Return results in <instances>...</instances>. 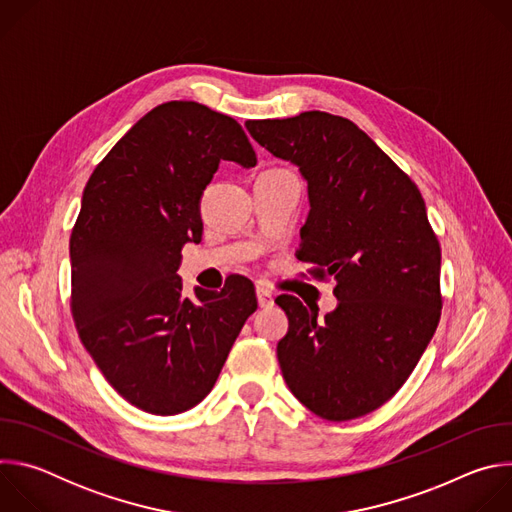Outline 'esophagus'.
<instances>
[{
	"label": "esophagus",
	"mask_w": 512,
	"mask_h": 512,
	"mask_svg": "<svg viewBox=\"0 0 512 512\" xmlns=\"http://www.w3.org/2000/svg\"><path fill=\"white\" fill-rule=\"evenodd\" d=\"M257 302H259V308H271L273 306V294L269 289H265L263 285H257Z\"/></svg>",
	"instance_id": "34e87169"
}]
</instances>
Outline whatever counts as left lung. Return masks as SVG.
I'll return each instance as SVG.
<instances>
[{"label": "left lung", "mask_w": 512, "mask_h": 512, "mask_svg": "<svg viewBox=\"0 0 512 512\" xmlns=\"http://www.w3.org/2000/svg\"><path fill=\"white\" fill-rule=\"evenodd\" d=\"M245 127L300 168L310 214L296 257L336 281L338 306L322 322L296 296L275 300L289 320L281 375L322 419L367 415L403 387L442 316V249L421 192L350 119L306 111Z\"/></svg>", "instance_id": "obj_1"}]
</instances>
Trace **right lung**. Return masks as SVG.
<instances>
[{
    "label": "right lung",
    "mask_w": 512,
    "mask_h": 512,
    "mask_svg": "<svg viewBox=\"0 0 512 512\" xmlns=\"http://www.w3.org/2000/svg\"><path fill=\"white\" fill-rule=\"evenodd\" d=\"M221 160L253 168L243 127L194 101L143 115L91 174L70 235V310L81 342L131 405L176 415L214 387L255 287L182 294V247L202 237L200 198Z\"/></svg>",
    "instance_id": "obj_1"
}]
</instances>
